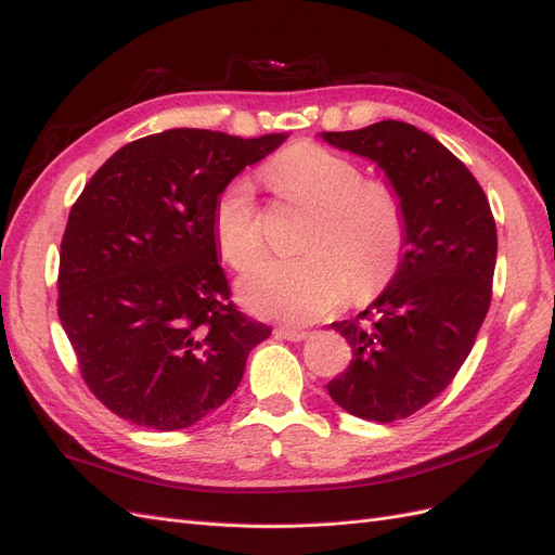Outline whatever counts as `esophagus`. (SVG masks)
Returning a JSON list of instances; mask_svg holds the SVG:
<instances>
[{"mask_svg":"<svg viewBox=\"0 0 555 555\" xmlns=\"http://www.w3.org/2000/svg\"><path fill=\"white\" fill-rule=\"evenodd\" d=\"M276 334H279V336H283L285 341H304V338L309 336V332L295 330V327H279V330H276Z\"/></svg>","mask_w":555,"mask_h":555,"instance_id":"esophagus-1","label":"esophagus"}]
</instances>
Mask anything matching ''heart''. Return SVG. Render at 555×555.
<instances>
[{
  "instance_id": "1",
  "label": "heart",
  "mask_w": 555,
  "mask_h": 555,
  "mask_svg": "<svg viewBox=\"0 0 555 555\" xmlns=\"http://www.w3.org/2000/svg\"><path fill=\"white\" fill-rule=\"evenodd\" d=\"M283 198L313 209L301 256L272 258L240 281L246 309L291 325L313 323L352 291L364 299L395 274L405 244V211L387 182L362 180L354 160L320 145H295L262 168ZM211 230L223 260L246 270L262 251L260 209L251 182L237 177L219 193Z\"/></svg>"
}]
</instances>
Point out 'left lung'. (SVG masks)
I'll return each instance as SVG.
<instances>
[{
	"instance_id": "obj_1",
	"label": "left lung",
	"mask_w": 555,
	"mask_h": 555,
	"mask_svg": "<svg viewBox=\"0 0 555 555\" xmlns=\"http://www.w3.org/2000/svg\"><path fill=\"white\" fill-rule=\"evenodd\" d=\"M320 138L378 166L405 211V244L387 288L354 320L332 323L352 362L327 391L354 417L403 420L452 383L485 323L498 254L493 214L473 172L413 124L385 119Z\"/></svg>"
}]
</instances>
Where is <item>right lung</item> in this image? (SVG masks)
I'll return each instance as SVG.
<instances>
[{
  "label": "right lung",
  "mask_w": 555,
  "mask_h": 555,
  "mask_svg": "<svg viewBox=\"0 0 555 555\" xmlns=\"http://www.w3.org/2000/svg\"><path fill=\"white\" fill-rule=\"evenodd\" d=\"M283 140L207 129L140 138L70 207L57 313L87 387L121 420L156 431L201 422L272 334L230 301L211 211Z\"/></svg>",
  "instance_id": "right-lung-1"
}]
</instances>
